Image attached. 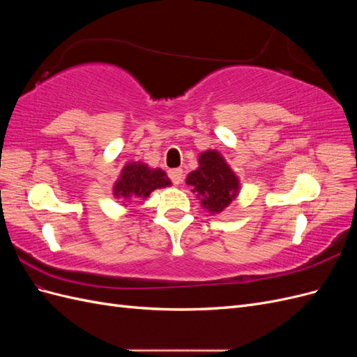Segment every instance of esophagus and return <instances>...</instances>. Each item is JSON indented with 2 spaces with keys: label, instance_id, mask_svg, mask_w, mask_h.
<instances>
[{
  "label": "esophagus",
  "instance_id": "obj_1",
  "mask_svg": "<svg viewBox=\"0 0 357 357\" xmlns=\"http://www.w3.org/2000/svg\"><path fill=\"white\" fill-rule=\"evenodd\" d=\"M168 176H169L171 181L174 183V185H180L181 180H183V169H181V168H174V169H169Z\"/></svg>",
  "mask_w": 357,
  "mask_h": 357
}]
</instances>
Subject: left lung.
Here are the masks:
<instances>
[{"instance_id": "obj_1", "label": "left lung", "mask_w": 357, "mask_h": 357, "mask_svg": "<svg viewBox=\"0 0 357 357\" xmlns=\"http://www.w3.org/2000/svg\"><path fill=\"white\" fill-rule=\"evenodd\" d=\"M199 167L192 171L186 183L197 193L202 207L210 213H222L236 198L240 180L225 158L215 150H205L199 155Z\"/></svg>"}]
</instances>
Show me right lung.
<instances>
[{"instance_id": "obj_1", "label": "right lung", "mask_w": 357, "mask_h": 357, "mask_svg": "<svg viewBox=\"0 0 357 357\" xmlns=\"http://www.w3.org/2000/svg\"><path fill=\"white\" fill-rule=\"evenodd\" d=\"M169 185L171 180L167 177L165 171L149 168L143 162H129L114 183L113 193L116 198L121 199H138L147 198L155 189H162Z\"/></svg>"}]
</instances>
